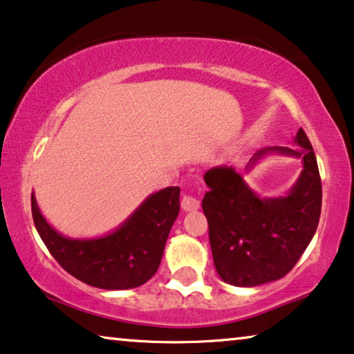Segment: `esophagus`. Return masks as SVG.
<instances>
[{
	"label": "esophagus",
	"instance_id": "obj_1",
	"mask_svg": "<svg viewBox=\"0 0 354 354\" xmlns=\"http://www.w3.org/2000/svg\"><path fill=\"white\" fill-rule=\"evenodd\" d=\"M198 207H201V202H198V198L192 197V196H183L181 208L184 212H194V210H197Z\"/></svg>",
	"mask_w": 354,
	"mask_h": 354
}]
</instances>
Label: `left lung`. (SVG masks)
Wrapping results in <instances>:
<instances>
[{
	"label": "left lung",
	"instance_id": "obj_1",
	"mask_svg": "<svg viewBox=\"0 0 354 354\" xmlns=\"http://www.w3.org/2000/svg\"><path fill=\"white\" fill-rule=\"evenodd\" d=\"M293 141L300 149H261L247 165L248 170L268 153L301 158L303 170L287 196L260 197L232 167H215L203 175L210 189L202 208L213 263L231 286L255 287L283 277L315 236L322 203L319 170L301 128Z\"/></svg>",
	"mask_w": 354,
	"mask_h": 354
}]
</instances>
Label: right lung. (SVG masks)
<instances>
[{
  "mask_svg": "<svg viewBox=\"0 0 354 354\" xmlns=\"http://www.w3.org/2000/svg\"><path fill=\"white\" fill-rule=\"evenodd\" d=\"M178 213L179 187H165L151 194L115 231L71 239L49 225L32 192L33 223L49 253L68 274L106 290L139 287L156 274Z\"/></svg>",
  "mask_w": 354,
  "mask_h": 354,
  "instance_id": "1",
  "label": "right lung"
}]
</instances>
